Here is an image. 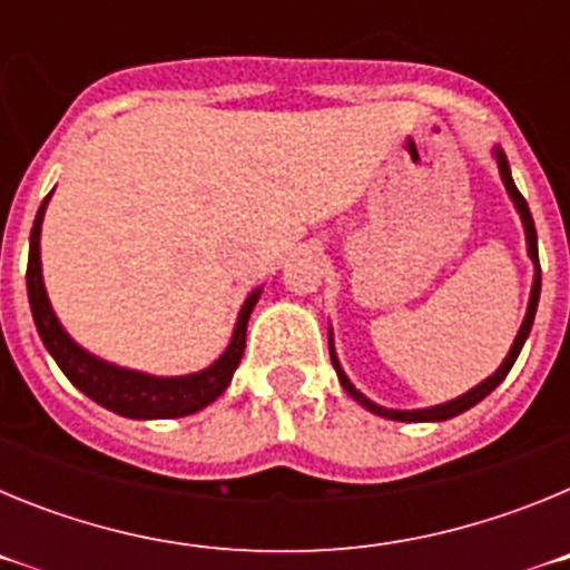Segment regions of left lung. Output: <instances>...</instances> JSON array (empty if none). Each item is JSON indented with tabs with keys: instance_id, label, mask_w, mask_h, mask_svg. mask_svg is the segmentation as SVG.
I'll list each match as a JSON object with an SVG mask.
<instances>
[{
	"instance_id": "8db88e82",
	"label": "left lung",
	"mask_w": 570,
	"mask_h": 570,
	"mask_svg": "<svg viewBox=\"0 0 570 570\" xmlns=\"http://www.w3.org/2000/svg\"><path fill=\"white\" fill-rule=\"evenodd\" d=\"M493 156H497V165H500V176H502V183H505V190L508 196H511V203L513 208H517V214H520L522 219V228H525V242H528V256H531L533 262V285H531V299H528V311H525V320H522L520 325V334H517V340H513L511 351H508V356L502 360V365L493 371L488 380H482L480 385L471 387L468 394L456 396V400L451 402H442V405H434V407H416V411H396V407H382L376 405V402L367 400L365 394H360L354 387V382L347 380L345 371H342L340 360H336V351H334V336L328 334V347H331V362H334V371L336 376H340V385L345 387L347 394L354 396L356 402H360L362 407H367L371 414L376 416H385V420H396V422H442V420H451V416L462 414V411H468V407H473L476 402L485 400L488 394H491L493 387L500 385L502 380L508 376V371L513 367V362H517V356H520L522 345H525L528 334H531V325H533V316H537V302H540V288H542V271H540V254H537V228H533V216L531 210H528V203H525V196L517 190V185H513L511 179V168H508V159L505 154H502L500 148H493Z\"/></svg>"
}]
</instances>
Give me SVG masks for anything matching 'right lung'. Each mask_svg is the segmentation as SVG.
Instances as JSON below:
<instances>
[{
	"instance_id": "add662e5",
	"label": "right lung",
	"mask_w": 570,
	"mask_h": 570,
	"mask_svg": "<svg viewBox=\"0 0 570 570\" xmlns=\"http://www.w3.org/2000/svg\"><path fill=\"white\" fill-rule=\"evenodd\" d=\"M48 199L50 194L39 205L33 228H30L28 299L39 336H42L48 354L62 367V374L85 396H90V400L99 402L108 411H114V414L130 416V420H176V416L196 414L205 405H210L216 396H223L236 365H239L242 354H245V331H248L250 311H254L262 288L250 291L245 305H242L239 316H236L230 345L205 371H196V374L188 376H154L99 360V356L88 354L82 345L70 340L68 331L62 328V322L57 320V314L50 308L48 291H45L42 282V259H39V234H42Z\"/></svg>"
}]
</instances>
